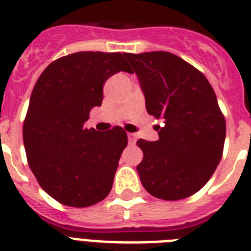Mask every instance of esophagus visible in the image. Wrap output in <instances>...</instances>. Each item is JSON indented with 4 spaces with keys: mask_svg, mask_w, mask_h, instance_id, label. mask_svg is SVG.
I'll list each match as a JSON object with an SVG mask.
<instances>
[{
    "mask_svg": "<svg viewBox=\"0 0 251 251\" xmlns=\"http://www.w3.org/2000/svg\"><path fill=\"white\" fill-rule=\"evenodd\" d=\"M127 139H129V145H135V142H137V135L133 133H127Z\"/></svg>",
    "mask_w": 251,
    "mask_h": 251,
    "instance_id": "esophagus-1",
    "label": "esophagus"
}]
</instances>
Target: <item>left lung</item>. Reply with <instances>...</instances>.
<instances>
[{
  "label": "left lung",
  "mask_w": 251,
  "mask_h": 251,
  "mask_svg": "<svg viewBox=\"0 0 251 251\" xmlns=\"http://www.w3.org/2000/svg\"><path fill=\"white\" fill-rule=\"evenodd\" d=\"M125 56L145 92L147 112L164 122L159 141L137 142L143 151L137 167L142 185L164 201L187 198L206 185L223 156L226 118L214 88L173 53Z\"/></svg>",
  "instance_id": "1"
}]
</instances>
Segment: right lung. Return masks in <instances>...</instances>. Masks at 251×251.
Instances as JSON below:
<instances>
[{"label": "right lung", "mask_w": 251, "mask_h": 251, "mask_svg": "<svg viewBox=\"0 0 251 251\" xmlns=\"http://www.w3.org/2000/svg\"><path fill=\"white\" fill-rule=\"evenodd\" d=\"M118 72L131 73L125 53L78 52L49 64L33 87L23 122L27 161L43 190L65 206H92L112 190L126 131L99 133L86 121Z\"/></svg>", "instance_id": "right-lung-1"}]
</instances>
